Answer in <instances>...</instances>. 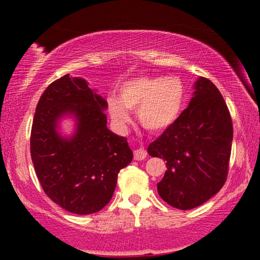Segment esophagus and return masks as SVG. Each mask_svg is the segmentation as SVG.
I'll list each match as a JSON object with an SVG mask.
<instances>
[{
  "instance_id": "34e87169",
  "label": "esophagus",
  "mask_w": 260,
  "mask_h": 260,
  "mask_svg": "<svg viewBox=\"0 0 260 260\" xmlns=\"http://www.w3.org/2000/svg\"><path fill=\"white\" fill-rule=\"evenodd\" d=\"M145 156H147V151H145L143 148H138L134 151V158L136 159V161H141V159H144Z\"/></svg>"
}]
</instances>
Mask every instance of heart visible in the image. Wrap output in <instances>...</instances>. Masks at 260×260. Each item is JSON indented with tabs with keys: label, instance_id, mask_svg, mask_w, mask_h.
<instances>
[{
	"label": "heart",
	"instance_id": "heart-1",
	"mask_svg": "<svg viewBox=\"0 0 260 260\" xmlns=\"http://www.w3.org/2000/svg\"><path fill=\"white\" fill-rule=\"evenodd\" d=\"M119 95L106 99L113 125L123 130L130 122V110H137L141 125L162 131L179 118L184 103V86L177 77H137L119 87Z\"/></svg>",
	"mask_w": 260,
	"mask_h": 260
}]
</instances>
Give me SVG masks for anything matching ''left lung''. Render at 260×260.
Returning a JSON list of instances; mask_svg holds the SVG:
<instances>
[{
    "label": "left lung",
    "instance_id": "obj_1",
    "mask_svg": "<svg viewBox=\"0 0 260 260\" xmlns=\"http://www.w3.org/2000/svg\"><path fill=\"white\" fill-rule=\"evenodd\" d=\"M189 105L149 145L152 157L167 161L157 183L159 197L177 209H191L221 189L229 175L233 125L218 87L199 78Z\"/></svg>",
    "mask_w": 260,
    "mask_h": 260
}]
</instances>
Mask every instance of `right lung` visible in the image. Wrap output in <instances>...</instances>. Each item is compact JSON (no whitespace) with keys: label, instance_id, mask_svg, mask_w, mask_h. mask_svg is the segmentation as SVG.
<instances>
[{"label":"right lung","instance_id":"add662e5","mask_svg":"<svg viewBox=\"0 0 260 260\" xmlns=\"http://www.w3.org/2000/svg\"><path fill=\"white\" fill-rule=\"evenodd\" d=\"M106 101L81 78L63 76L39 99L30 133V156L46 195L67 212L86 215L111 200L120 169L133 161L126 138L106 126ZM76 117L72 138L56 130L62 115Z\"/></svg>","mask_w":260,"mask_h":260}]
</instances>
